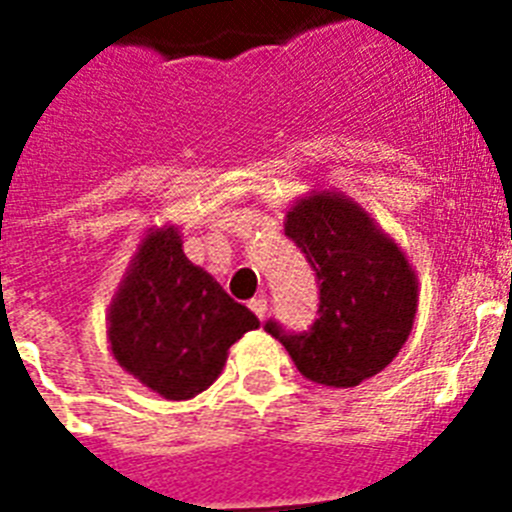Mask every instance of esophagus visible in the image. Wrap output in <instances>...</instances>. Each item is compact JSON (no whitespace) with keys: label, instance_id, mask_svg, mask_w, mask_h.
Segmentation results:
<instances>
[{"label":"esophagus","instance_id":"obj_1","mask_svg":"<svg viewBox=\"0 0 512 512\" xmlns=\"http://www.w3.org/2000/svg\"><path fill=\"white\" fill-rule=\"evenodd\" d=\"M249 308H252V313H255L257 319L263 321L265 313H268V300H265V297H255V300H249Z\"/></svg>","mask_w":512,"mask_h":512}]
</instances>
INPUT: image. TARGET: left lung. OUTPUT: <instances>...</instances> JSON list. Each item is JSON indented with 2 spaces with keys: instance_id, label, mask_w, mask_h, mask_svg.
<instances>
[{
  "instance_id": "left-lung-1",
  "label": "left lung",
  "mask_w": 512,
  "mask_h": 512,
  "mask_svg": "<svg viewBox=\"0 0 512 512\" xmlns=\"http://www.w3.org/2000/svg\"><path fill=\"white\" fill-rule=\"evenodd\" d=\"M284 233L319 279V319L303 335L276 321L265 332L287 348L303 377L356 388L398 356L417 316V273L396 239L340 191H311L287 209Z\"/></svg>"
}]
</instances>
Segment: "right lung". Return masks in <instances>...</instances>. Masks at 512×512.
I'll return each mask as SVG.
<instances>
[{
    "mask_svg": "<svg viewBox=\"0 0 512 512\" xmlns=\"http://www.w3.org/2000/svg\"><path fill=\"white\" fill-rule=\"evenodd\" d=\"M106 321L119 366L167 401L207 390L233 342L260 327L247 305L185 257L177 225L148 228Z\"/></svg>",
    "mask_w": 512,
    "mask_h": 512,
    "instance_id": "1",
    "label": "right lung"
}]
</instances>
